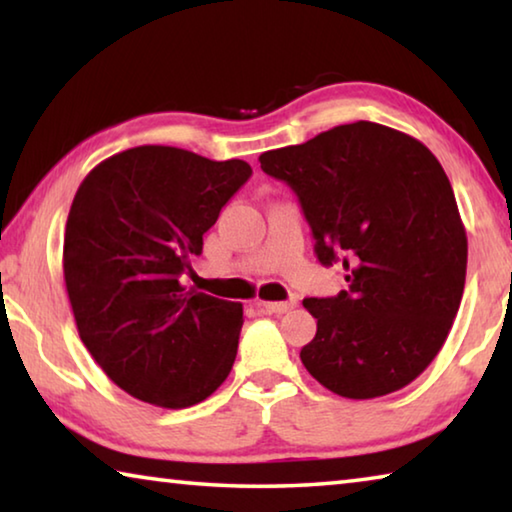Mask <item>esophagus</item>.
Instances as JSON below:
<instances>
[{
	"instance_id": "34e87169",
	"label": "esophagus",
	"mask_w": 512,
	"mask_h": 512,
	"mask_svg": "<svg viewBox=\"0 0 512 512\" xmlns=\"http://www.w3.org/2000/svg\"><path fill=\"white\" fill-rule=\"evenodd\" d=\"M257 307L268 311V314L282 316V314H287V311L296 307V302H293V300H289V302H257Z\"/></svg>"
}]
</instances>
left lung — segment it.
<instances>
[{
  "label": "left lung",
  "mask_w": 512,
  "mask_h": 512,
  "mask_svg": "<svg viewBox=\"0 0 512 512\" xmlns=\"http://www.w3.org/2000/svg\"><path fill=\"white\" fill-rule=\"evenodd\" d=\"M298 196L323 266L348 289L305 298L309 375L350 400L400 391L443 348L463 298L467 237L447 173L415 137L354 121L259 155Z\"/></svg>",
  "instance_id": "1"
}]
</instances>
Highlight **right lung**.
I'll return each instance as SVG.
<instances>
[{
	"label": "right lung",
	"mask_w": 512,
	"mask_h": 512,
	"mask_svg": "<svg viewBox=\"0 0 512 512\" xmlns=\"http://www.w3.org/2000/svg\"><path fill=\"white\" fill-rule=\"evenodd\" d=\"M250 173L244 160L135 146L97 164L74 196L63 271L76 327L137 400L185 409L230 375L244 307L187 291L180 277Z\"/></svg>",
	"instance_id": "obj_1"
}]
</instances>
